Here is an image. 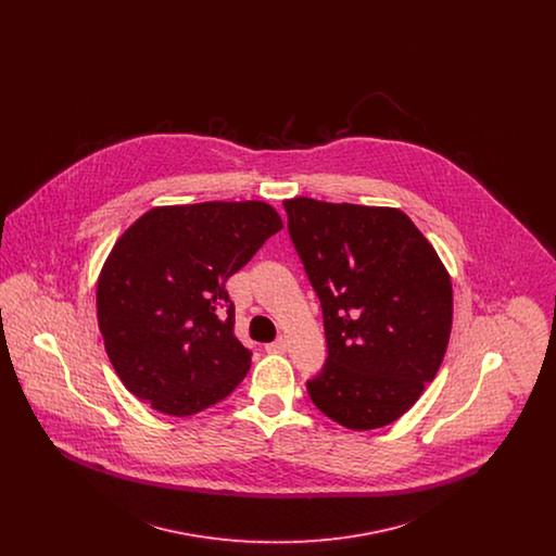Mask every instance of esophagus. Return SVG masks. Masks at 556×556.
<instances>
[{"label": "esophagus", "instance_id": "obj_1", "mask_svg": "<svg viewBox=\"0 0 556 556\" xmlns=\"http://www.w3.org/2000/svg\"><path fill=\"white\" fill-rule=\"evenodd\" d=\"M265 350L268 354H281V352H286V340L277 338L273 344H266Z\"/></svg>", "mask_w": 556, "mask_h": 556}]
</instances>
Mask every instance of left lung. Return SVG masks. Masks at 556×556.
I'll return each instance as SVG.
<instances>
[{"instance_id": "obj_1", "label": "left lung", "mask_w": 556, "mask_h": 556, "mask_svg": "<svg viewBox=\"0 0 556 556\" xmlns=\"http://www.w3.org/2000/svg\"><path fill=\"white\" fill-rule=\"evenodd\" d=\"M293 248L323 308L327 363L306 383L320 413L354 431L394 424L440 369L452 283L397 208L283 202Z\"/></svg>"}]
</instances>
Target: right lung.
<instances>
[{
    "label": "right lung",
    "instance_id": "right-lung-1",
    "mask_svg": "<svg viewBox=\"0 0 556 556\" xmlns=\"http://www.w3.org/2000/svg\"><path fill=\"white\" fill-rule=\"evenodd\" d=\"M283 227L258 200L159 206L114 243L98 279L108 358L132 396L173 417L229 396L252 352L233 336L227 279Z\"/></svg>",
    "mask_w": 556,
    "mask_h": 556
}]
</instances>
